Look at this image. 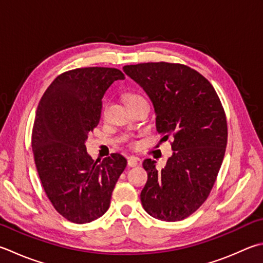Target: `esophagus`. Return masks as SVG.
<instances>
[{
  "label": "esophagus",
  "instance_id": "1",
  "mask_svg": "<svg viewBox=\"0 0 263 263\" xmlns=\"http://www.w3.org/2000/svg\"><path fill=\"white\" fill-rule=\"evenodd\" d=\"M138 161H140V159H138L137 157H129L128 158V166L135 167V166H137Z\"/></svg>",
  "mask_w": 263,
  "mask_h": 263
}]
</instances>
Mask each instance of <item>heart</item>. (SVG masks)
I'll use <instances>...</instances> for the list:
<instances>
[{"label": "heart", "instance_id": "b5f03b06", "mask_svg": "<svg viewBox=\"0 0 263 263\" xmlns=\"http://www.w3.org/2000/svg\"><path fill=\"white\" fill-rule=\"evenodd\" d=\"M125 100H126V103L135 102V101H145L144 98H143L141 95H137V93H128Z\"/></svg>", "mask_w": 263, "mask_h": 263}]
</instances>
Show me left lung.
<instances>
[{
	"instance_id": "obj_1",
	"label": "left lung",
	"mask_w": 263,
	"mask_h": 263,
	"mask_svg": "<svg viewBox=\"0 0 263 263\" xmlns=\"http://www.w3.org/2000/svg\"><path fill=\"white\" fill-rule=\"evenodd\" d=\"M122 70L150 98L161 140L173 137V155L161 171L155 160L143 161L142 205L155 219L181 221L204 204L219 174L228 138L223 107L209 80L185 65L144 63Z\"/></svg>"
}]
</instances>
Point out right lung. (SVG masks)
<instances>
[{
  "label": "right lung",
  "instance_id": "right-lung-1",
  "mask_svg": "<svg viewBox=\"0 0 263 263\" xmlns=\"http://www.w3.org/2000/svg\"><path fill=\"white\" fill-rule=\"evenodd\" d=\"M123 79L117 68H77L54 79L39 103L32 133L36 170L49 200L73 223L97 220L108 210L127 166L120 153L95 161L86 147L100 122L102 98Z\"/></svg>",
  "mask_w": 263,
  "mask_h": 263
}]
</instances>
